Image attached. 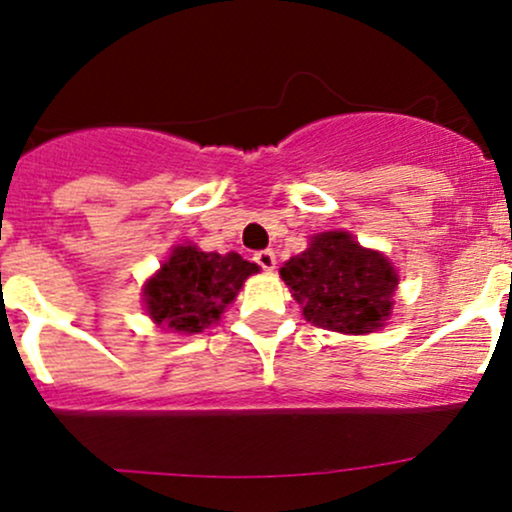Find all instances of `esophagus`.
<instances>
[{"label":"esophagus","mask_w":512,"mask_h":512,"mask_svg":"<svg viewBox=\"0 0 512 512\" xmlns=\"http://www.w3.org/2000/svg\"><path fill=\"white\" fill-rule=\"evenodd\" d=\"M255 262L260 264L264 272H272V269L276 267V255H274V250H260V252H255Z\"/></svg>","instance_id":"esophagus-1"}]
</instances>
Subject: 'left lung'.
I'll list each match as a JSON object with an SVG mask.
<instances>
[{"label": "left lung", "instance_id": "obj_1", "mask_svg": "<svg viewBox=\"0 0 512 512\" xmlns=\"http://www.w3.org/2000/svg\"><path fill=\"white\" fill-rule=\"evenodd\" d=\"M279 274L305 320L342 334L385 327L399 281L395 264L383 252L361 248L349 231L317 233Z\"/></svg>", "mask_w": 512, "mask_h": 512}]
</instances>
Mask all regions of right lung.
I'll return each instance as SVG.
<instances>
[{
	"label": "right lung",
	"mask_w": 512,
	"mask_h": 512,
	"mask_svg": "<svg viewBox=\"0 0 512 512\" xmlns=\"http://www.w3.org/2000/svg\"><path fill=\"white\" fill-rule=\"evenodd\" d=\"M257 272L260 267L238 252L219 255L197 245H178L144 284L146 313L161 330L197 334L221 320L243 281Z\"/></svg>",
	"instance_id": "obj_1"
}]
</instances>
